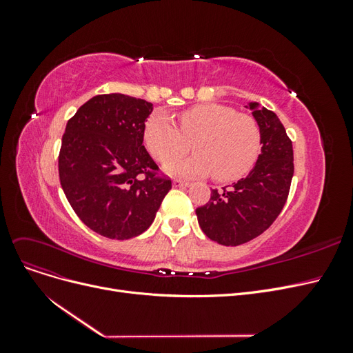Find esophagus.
Masks as SVG:
<instances>
[{
    "label": "esophagus",
    "mask_w": 353,
    "mask_h": 353,
    "mask_svg": "<svg viewBox=\"0 0 353 353\" xmlns=\"http://www.w3.org/2000/svg\"><path fill=\"white\" fill-rule=\"evenodd\" d=\"M174 187H179V188H187L190 187V183H187V181H183V179H174Z\"/></svg>",
    "instance_id": "esophagus-1"
}]
</instances>
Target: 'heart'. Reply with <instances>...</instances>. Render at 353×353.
Instances as JSON below:
<instances>
[{
  "instance_id": "heart-1",
  "label": "heart",
  "mask_w": 353,
  "mask_h": 353,
  "mask_svg": "<svg viewBox=\"0 0 353 353\" xmlns=\"http://www.w3.org/2000/svg\"><path fill=\"white\" fill-rule=\"evenodd\" d=\"M178 125L165 114H153L144 128L148 152L159 162H166L163 169L170 175H213L221 183H230L248 174L259 156L258 122L228 105H194L178 114ZM190 143L198 154L178 159Z\"/></svg>"
}]
</instances>
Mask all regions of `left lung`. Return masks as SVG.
Here are the masks:
<instances>
[{
  "label": "left lung",
  "instance_id": "left-lung-1",
  "mask_svg": "<svg viewBox=\"0 0 353 353\" xmlns=\"http://www.w3.org/2000/svg\"><path fill=\"white\" fill-rule=\"evenodd\" d=\"M261 128V154L248 176L222 190L196 209L201 231L223 245L244 244L271 227L280 215L294 172L293 145L274 112L249 103Z\"/></svg>",
  "mask_w": 353,
  "mask_h": 353
}]
</instances>
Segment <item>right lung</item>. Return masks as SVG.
<instances>
[{
	"label": "right lung",
	"instance_id": "add662e5",
	"mask_svg": "<svg viewBox=\"0 0 353 353\" xmlns=\"http://www.w3.org/2000/svg\"><path fill=\"white\" fill-rule=\"evenodd\" d=\"M153 104L101 94L70 117L59 154L60 184L79 219L103 237L140 236L172 187L143 145Z\"/></svg>",
	"mask_w": 353,
	"mask_h": 353
}]
</instances>
